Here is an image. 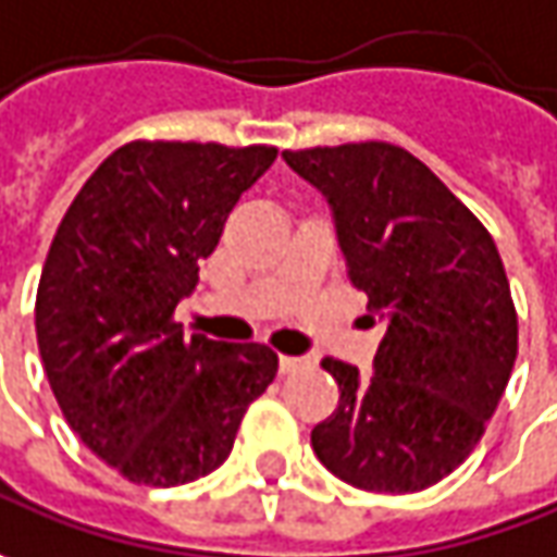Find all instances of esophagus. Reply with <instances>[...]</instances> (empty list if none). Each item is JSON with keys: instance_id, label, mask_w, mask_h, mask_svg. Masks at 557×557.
I'll list each match as a JSON object with an SVG mask.
<instances>
[{"instance_id": "obj_1", "label": "esophagus", "mask_w": 557, "mask_h": 557, "mask_svg": "<svg viewBox=\"0 0 557 557\" xmlns=\"http://www.w3.org/2000/svg\"><path fill=\"white\" fill-rule=\"evenodd\" d=\"M305 367H308V360H305V357H289V355L280 357V373H298V370H305Z\"/></svg>"}]
</instances>
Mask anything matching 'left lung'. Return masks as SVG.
Instances as JSON below:
<instances>
[{"instance_id": "left-lung-1", "label": "left lung", "mask_w": 557, "mask_h": 557, "mask_svg": "<svg viewBox=\"0 0 557 557\" xmlns=\"http://www.w3.org/2000/svg\"><path fill=\"white\" fill-rule=\"evenodd\" d=\"M336 212L351 286L385 320L373 375L323 357L338 407L311 432L345 484L416 493L487 432L518 357V311L481 219L419 157L388 141L283 150Z\"/></svg>"}]
</instances>
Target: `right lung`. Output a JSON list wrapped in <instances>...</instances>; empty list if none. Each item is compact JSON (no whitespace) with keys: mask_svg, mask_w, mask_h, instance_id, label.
<instances>
[{"mask_svg":"<svg viewBox=\"0 0 557 557\" xmlns=\"http://www.w3.org/2000/svg\"><path fill=\"white\" fill-rule=\"evenodd\" d=\"M277 147L128 141L54 231L36 342L79 441L132 484L178 487L227 459L246 407L277 375L261 342L184 336L175 305Z\"/></svg>","mask_w":557,"mask_h":557,"instance_id":"obj_1","label":"right lung"}]
</instances>
